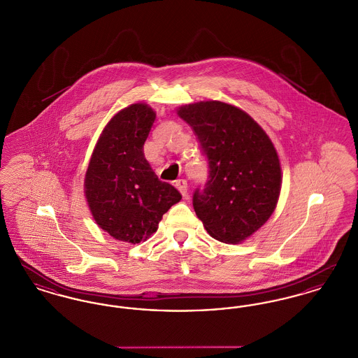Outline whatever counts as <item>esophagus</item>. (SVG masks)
Listing matches in <instances>:
<instances>
[{
    "mask_svg": "<svg viewBox=\"0 0 358 358\" xmlns=\"http://www.w3.org/2000/svg\"><path fill=\"white\" fill-rule=\"evenodd\" d=\"M176 187L180 190V193L184 196V197H187V184L185 180H177L176 181Z\"/></svg>",
    "mask_w": 358,
    "mask_h": 358,
    "instance_id": "34e87169",
    "label": "esophagus"
}]
</instances>
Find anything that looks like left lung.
<instances>
[{"mask_svg": "<svg viewBox=\"0 0 358 358\" xmlns=\"http://www.w3.org/2000/svg\"><path fill=\"white\" fill-rule=\"evenodd\" d=\"M193 129L209 164L204 189L193 208L206 232L238 244L270 219L282 187L279 157L266 131L245 111L219 101L177 110Z\"/></svg>", "mask_w": 358, "mask_h": 358, "instance_id": "1", "label": "left lung"}]
</instances>
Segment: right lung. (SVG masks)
I'll return each instance as SVG.
<instances>
[{
  "instance_id": "add662e5",
  "label": "right lung",
  "mask_w": 358,
  "mask_h": 358,
  "mask_svg": "<svg viewBox=\"0 0 358 358\" xmlns=\"http://www.w3.org/2000/svg\"><path fill=\"white\" fill-rule=\"evenodd\" d=\"M155 113L145 103L120 110L103 129L85 171L87 204L96 224L120 241L136 244L158 229L180 192L158 180L143 154Z\"/></svg>"
}]
</instances>
